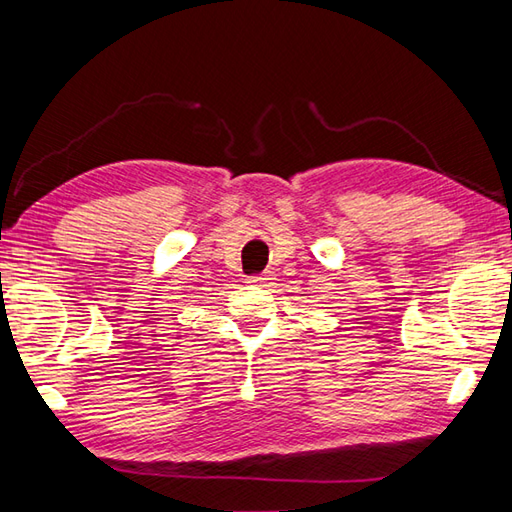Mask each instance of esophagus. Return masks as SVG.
Instances as JSON below:
<instances>
[{
    "label": "esophagus",
    "instance_id": "34e87169",
    "mask_svg": "<svg viewBox=\"0 0 512 512\" xmlns=\"http://www.w3.org/2000/svg\"><path fill=\"white\" fill-rule=\"evenodd\" d=\"M270 281H273V277H270V275H253V277H248V284L250 286H268L270 284Z\"/></svg>",
    "mask_w": 512,
    "mask_h": 512
}]
</instances>
